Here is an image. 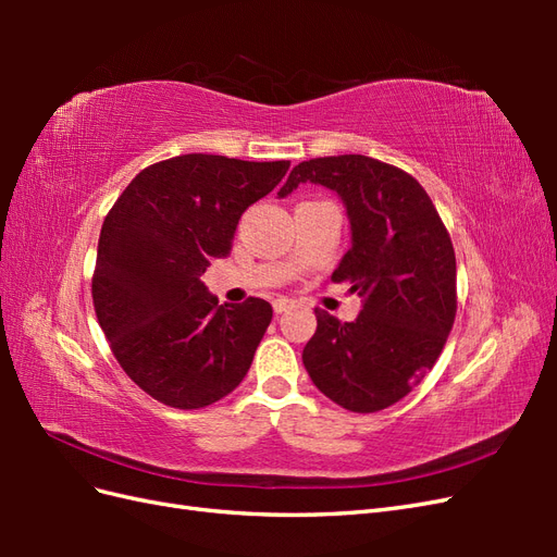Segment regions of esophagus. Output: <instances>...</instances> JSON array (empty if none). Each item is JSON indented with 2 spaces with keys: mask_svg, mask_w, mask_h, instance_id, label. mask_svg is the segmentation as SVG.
Segmentation results:
<instances>
[{
  "mask_svg": "<svg viewBox=\"0 0 557 557\" xmlns=\"http://www.w3.org/2000/svg\"><path fill=\"white\" fill-rule=\"evenodd\" d=\"M290 307H293V301H290V299H283V297H281V299H276V301H274V311H276V315H281L283 311H288Z\"/></svg>",
  "mask_w": 557,
  "mask_h": 557,
  "instance_id": "obj_1",
  "label": "esophagus"
}]
</instances>
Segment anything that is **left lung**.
Returning a JSON list of instances; mask_svg holds the SVG:
<instances>
[{"mask_svg":"<svg viewBox=\"0 0 557 557\" xmlns=\"http://www.w3.org/2000/svg\"><path fill=\"white\" fill-rule=\"evenodd\" d=\"M318 183L346 205L350 248L334 283H350L362 311L342 323L315 309L301 360L339 407L374 413L407 397L442 356L458 311L455 250L430 195L411 174L367 156L299 162L278 197Z\"/></svg>","mask_w":557,"mask_h":557,"instance_id":"left-lung-1","label":"left lung"}]
</instances>
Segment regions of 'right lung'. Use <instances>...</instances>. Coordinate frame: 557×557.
Listing matches in <instances>:
<instances>
[{
  "mask_svg": "<svg viewBox=\"0 0 557 557\" xmlns=\"http://www.w3.org/2000/svg\"><path fill=\"white\" fill-rule=\"evenodd\" d=\"M290 162L190 153L146 166L104 218L92 276L99 327L144 393L201 409L237 387L272 323V305H218L201 274L227 258L242 213Z\"/></svg>",
  "mask_w": 557,
  "mask_h": 557,
  "instance_id": "1",
  "label": "right lung"
}]
</instances>
